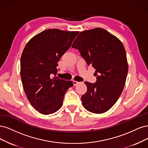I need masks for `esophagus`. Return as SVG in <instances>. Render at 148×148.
<instances>
[{"label": "esophagus", "mask_w": 148, "mask_h": 148, "mask_svg": "<svg viewBox=\"0 0 148 148\" xmlns=\"http://www.w3.org/2000/svg\"><path fill=\"white\" fill-rule=\"evenodd\" d=\"M79 83H80V82H77V81H75V80H74V81H73V84H74V86H75V85H78Z\"/></svg>", "instance_id": "34e87169"}]
</instances>
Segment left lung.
Listing matches in <instances>:
<instances>
[{
  "mask_svg": "<svg viewBox=\"0 0 148 148\" xmlns=\"http://www.w3.org/2000/svg\"><path fill=\"white\" fill-rule=\"evenodd\" d=\"M72 47L92 65L97 76L94 84L85 82L87 90L81 97L84 107L93 113L106 112L116 103L125 84L128 63L124 47L116 36L97 27L80 32Z\"/></svg>",
  "mask_w": 148,
  "mask_h": 148,
  "instance_id": "obj_1",
  "label": "left lung"
}]
</instances>
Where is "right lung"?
Returning <instances> with one entry per match:
<instances>
[{
    "label": "right lung",
    "instance_id": "1",
    "mask_svg": "<svg viewBox=\"0 0 148 148\" xmlns=\"http://www.w3.org/2000/svg\"><path fill=\"white\" fill-rule=\"evenodd\" d=\"M78 34V31L47 29L33 37L23 51V87L31 105L42 114H53L60 109L65 93L73 86L72 81L55 75L58 62Z\"/></svg>",
    "mask_w": 148,
    "mask_h": 148
}]
</instances>
